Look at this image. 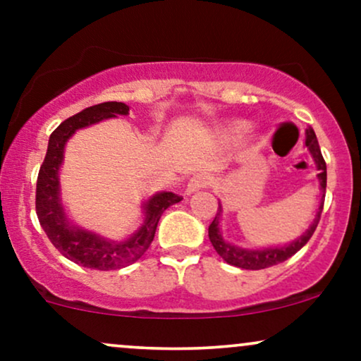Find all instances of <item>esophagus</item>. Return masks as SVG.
<instances>
[{
  "label": "esophagus",
  "mask_w": 361,
  "mask_h": 361,
  "mask_svg": "<svg viewBox=\"0 0 361 361\" xmlns=\"http://www.w3.org/2000/svg\"><path fill=\"white\" fill-rule=\"evenodd\" d=\"M209 185H210V178L204 175V173H198V175H195L192 180L188 181V185H186V192L188 193L198 192V190L207 188Z\"/></svg>",
  "instance_id": "esophagus-1"
}]
</instances>
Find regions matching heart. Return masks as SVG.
<instances>
[{
  "instance_id": "b5f03b06",
  "label": "heart",
  "mask_w": 361,
  "mask_h": 361,
  "mask_svg": "<svg viewBox=\"0 0 361 361\" xmlns=\"http://www.w3.org/2000/svg\"><path fill=\"white\" fill-rule=\"evenodd\" d=\"M244 130H246V126H244V123H235V126L233 127V130H231V135L238 137V135H241Z\"/></svg>"
}]
</instances>
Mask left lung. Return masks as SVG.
Returning a JSON list of instances; mask_svg holds the SVG:
<instances>
[{"instance_id":"left-lung-1","label":"left lung","mask_w":361,"mask_h":361,"mask_svg":"<svg viewBox=\"0 0 361 361\" xmlns=\"http://www.w3.org/2000/svg\"><path fill=\"white\" fill-rule=\"evenodd\" d=\"M305 146L309 147L310 154L314 156V161H316L317 169H319V180H321V190H322V198L326 197V161L321 154V147H319L317 137L314 134L312 128H307V139H305ZM322 207H324V200H321V205H319V212L316 221H314L310 229L305 233L302 238L297 239L295 243L288 244V246L283 247H268V250H258V251H247V250H241V247L231 246L229 243H226L222 239L221 233H219V214L215 215V219L212 224L209 226V239L212 243L214 250L219 252V256L224 261H227L229 264L238 268H244V270H263V268L273 267V264H279L287 261L288 258H292L297 251H300L305 244L309 243V239L312 238L314 231H316L319 219H321V212Z\"/></svg>"}]
</instances>
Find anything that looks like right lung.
I'll list each match as a JSON object with an SVG mask.
<instances>
[{"mask_svg": "<svg viewBox=\"0 0 361 361\" xmlns=\"http://www.w3.org/2000/svg\"><path fill=\"white\" fill-rule=\"evenodd\" d=\"M128 106L120 102H105L85 109L66 118L49 137L47 154L37 176L35 212L40 226L57 251L68 259L93 270H117L137 261L154 239L157 222L169 205H175L183 197L171 192L157 193L146 204V221L139 233L123 243H111L98 235L74 229L66 219L59 202V178L57 171L62 163L64 144L78 128L100 122L103 118L127 115Z\"/></svg>", "mask_w": 361, "mask_h": 361, "instance_id": "1", "label": "right lung"}]
</instances>
